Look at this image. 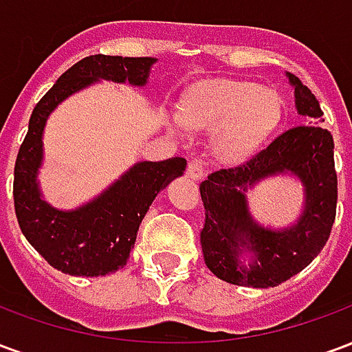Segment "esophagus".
I'll return each mask as SVG.
<instances>
[{
  "instance_id": "34e87169",
  "label": "esophagus",
  "mask_w": 352,
  "mask_h": 352,
  "mask_svg": "<svg viewBox=\"0 0 352 352\" xmlns=\"http://www.w3.org/2000/svg\"><path fill=\"white\" fill-rule=\"evenodd\" d=\"M186 175L194 179V181H201L204 179V166L199 160H190L188 162V168H186Z\"/></svg>"
}]
</instances>
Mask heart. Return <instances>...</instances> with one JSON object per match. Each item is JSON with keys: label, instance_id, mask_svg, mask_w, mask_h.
<instances>
[{"label": "heart", "instance_id": "1", "mask_svg": "<svg viewBox=\"0 0 352 352\" xmlns=\"http://www.w3.org/2000/svg\"><path fill=\"white\" fill-rule=\"evenodd\" d=\"M280 120L279 98L252 82L221 80L194 88L183 103V120L171 118L173 126L186 122L214 133V153L224 162L249 158Z\"/></svg>", "mask_w": 352, "mask_h": 352}]
</instances>
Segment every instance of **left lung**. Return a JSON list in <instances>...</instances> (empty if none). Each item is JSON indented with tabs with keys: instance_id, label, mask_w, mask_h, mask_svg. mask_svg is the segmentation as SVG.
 <instances>
[{
	"instance_id": "left-lung-1",
	"label": "left lung",
	"mask_w": 352,
	"mask_h": 352,
	"mask_svg": "<svg viewBox=\"0 0 352 352\" xmlns=\"http://www.w3.org/2000/svg\"><path fill=\"white\" fill-rule=\"evenodd\" d=\"M287 77L294 87L296 109L309 124L283 131L245 164L213 171L199 184L206 207L199 236L204 260L219 279L237 287H277L302 272L322 251L336 219L332 133L317 124L322 111L309 88L292 73ZM283 173L302 181L304 211L288 229H264L248 213L244 192L262 178ZM243 252L252 254L249 266L239 260Z\"/></svg>"
}]
</instances>
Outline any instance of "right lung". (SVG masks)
<instances>
[{"label": "right lung", "instance_id": "1", "mask_svg": "<svg viewBox=\"0 0 352 352\" xmlns=\"http://www.w3.org/2000/svg\"><path fill=\"white\" fill-rule=\"evenodd\" d=\"M156 58L94 54L72 65L34 107L14 164V211L30 245L58 272L77 277L107 275L126 265L148 207L175 177L184 158L138 162L98 198L60 211L41 198L37 171L43 164V130L49 115L72 94L100 79L145 87Z\"/></svg>", "mask_w": 352, "mask_h": 352}]
</instances>
